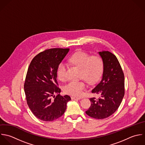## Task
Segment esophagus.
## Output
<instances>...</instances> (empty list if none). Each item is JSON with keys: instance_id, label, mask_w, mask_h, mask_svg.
<instances>
[{"instance_id": "34e87169", "label": "esophagus", "mask_w": 145, "mask_h": 145, "mask_svg": "<svg viewBox=\"0 0 145 145\" xmlns=\"http://www.w3.org/2000/svg\"><path fill=\"white\" fill-rule=\"evenodd\" d=\"M71 99L72 100H80L81 98H78V97H72Z\"/></svg>"}]
</instances>
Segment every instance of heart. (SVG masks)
<instances>
[{
  "label": "heart",
  "mask_w": 145,
  "mask_h": 145,
  "mask_svg": "<svg viewBox=\"0 0 145 145\" xmlns=\"http://www.w3.org/2000/svg\"><path fill=\"white\" fill-rule=\"evenodd\" d=\"M68 63L80 68L79 77L84 79L89 84H95L102 76L104 70V62L99 56L90 55L85 52L79 51L72 55ZM67 68L61 63L57 68V76L60 81L66 79ZM86 84L84 80L71 81L64 85V92L75 97H81L84 94Z\"/></svg>",
  "instance_id": "1"
}]
</instances>
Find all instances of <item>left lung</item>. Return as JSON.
Instances as JSON below:
<instances>
[{
  "mask_svg": "<svg viewBox=\"0 0 145 145\" xmlns=\"http://www.w3.org/2000/svg\"><path fill=\"white\" fill-rule=\"evenodd\" d=\"M104 62L100 82L91 92L99 95L98 99L90 98L91 106L86 114L97 119H106L119 107L125 94L124 74L116 56L109 51L99 52Z\"/></svg>",
  "mask_w": 145,
  "mask_h": 145,
  "instance_id": "left-lung-1",
  "label": "left lung"
}]
</instances>
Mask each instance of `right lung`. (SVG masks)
Wrapping results in <instances>:
<instances>
[{"label":"right lung","instance_id":"1","mask_svg":"<svg viewBox=\"0 0 145 145\" xmlns=\"http://www.w3.org/2000/svg\"><path fill=\"white\" fill-rule=\"evenodd\" d=\"M69 50L46 49L37 54L29 66L24 86L26 99L32 113L41 120L51 121L61 117L71 100L69 95H60L56 80L57 67Z\"/></svg>","mask_w":145,"mask_h":145}]
</instances>
